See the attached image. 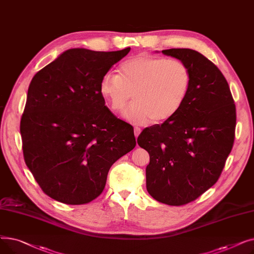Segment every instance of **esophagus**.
Here are the masks:
<instances>
[{"mask_svg":"<svg viewBox=\"0 0 254 254\" xmlns=\"http://www.w3.org/2000/svg\"><path fill=\"white\" fill-rule=\"evenodd\" d=\"M134 132H135V137L137 138V137L140 135V132H141V128H140V127H136L134 128Z\"/></svg>","mask_w":254,"mask_h":254,"instance_id":"1","label":"esophagus"}]
</instances>
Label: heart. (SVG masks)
<instances>
[{
	"label": "heart",
	"mask_w": 254,
	"mask_h": 254,
	"mask_svg": "<svg viewBox=\"0 0 254 254\" xmlns=\"http://www.w3.org/2000/svg\"><path fill=\"white\" fill-rule=\"evenodd\" d=\"M191 72L176 59L138 55L119 65L117 74L107 72L100 93L113 112L126 109L125 117L134 124L162 123L174 116L189 96Z\"/></svg>",
	"instance_id": "heart-1"
}]
</instances>
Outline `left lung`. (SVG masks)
Returning a JSON list of instances; mask_svg holds the SVG:
<instances>
[{"label":"left lung","mask_w":254,"mask_h":254,"mask_svg":"<svg viewBox=\"0 0 254 254\" xmlns=\"http://www.w3.org/2000/svg\"><path fill=\"white\" fill-rule=\"evenodd\" d=\"M162 52L189 65L191 86L179 111L143 129L137 141L150 156L146 167L149 194L161 203L182 206L220 177L235 141L236 106L226 79L206 57L189 48Z\"/></svg>","instance_id":"1"}]
</instances>
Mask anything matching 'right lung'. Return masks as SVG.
<instances>
[{
	"instance_id": "add662e5",
	"label": "right lung",
	"mask_w": 254,
	"mask_h": 254,
	"mask_svg": "<svg viewBox=\"0 0 254 254\" xmlns=\"http://www.w3.org/2000/svg\"><path fill=\"white\" fill-rule=\"evenodd\" d=\"M129 50L69 49L32 79L20 120L23 157L56 201H93L111 166L135 148L134 128L105 106L100 93L104 74Z\"/></svg>"
}]
</instances>
